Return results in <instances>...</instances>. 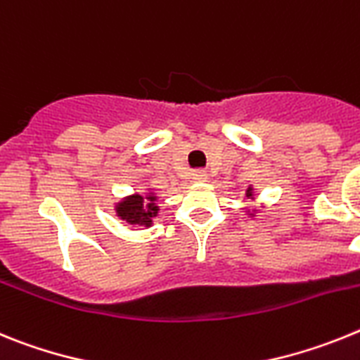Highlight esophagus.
I'll return each instance as SVG.
<instances>
[{"label":"esophagus","mask_w":360,"mask_h":360,"mask_svg":"<svg viewBox=\"0 0 360 360\" xmlns=\"http://www.w3.org/2000/svg\"><path fill=\"white\" fill-rule=\"evenodd\" d=\"M206 177H208V174H206L205 170H198L192 174V179L195 181V183H202V181H206Z\"/></svg>","instance_id":"34e87169"}]
</instances>
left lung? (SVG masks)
Instances as JSON below:
<instances>
[{"label":"left lung","instance_id":"8db88e82","mask_svg":"<svg viewBox=\"0 0 360 360\" xmlns=\"http://www.w3.org/2000/svg\"><path fill=\"white\" fill-rule=\"evenodd\" d=\"M246 198H252V188L246 190Z\"/></svg>","mask_w":360,"mask_h":360}]
</instances>
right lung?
Segmentation results:
<instances>
[{"label": "right lung", "mask_w": 360, "mask_h": 360, "mask_svg": "<svg viewBox=\"0 0 360 360\" xmlns=\"http://www.w3.org/2000/svg\"><path fill=\"white\" fill-rule=\"evenodd\" d=\"M158 198L154 193H148V195H130V198L123 199L120 205L115 206V212L123 221L130 224H139V226H150L152 224V219L158 215L159 206L155 205Z\"/></svg>", "instance_id": "1"}]
</instances>
